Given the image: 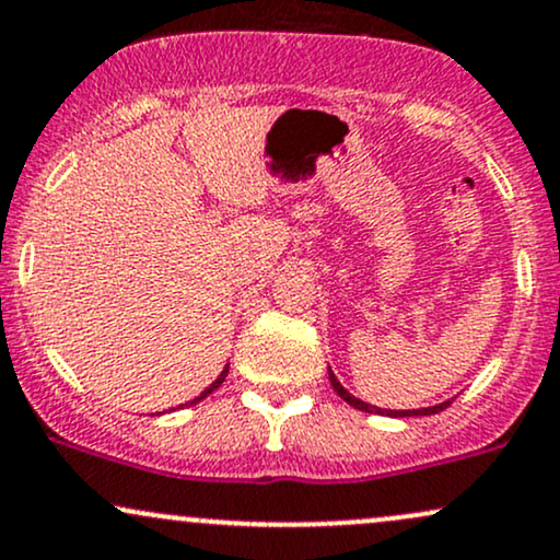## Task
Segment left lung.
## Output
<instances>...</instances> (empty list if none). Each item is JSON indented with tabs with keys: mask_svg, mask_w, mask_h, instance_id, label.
I'll list each match as a JSON object with an SVG mask.
<instances>
[{
	"mask_svg": "<svg viewBox=\"0 0 560 560\" xmlns=\"http://www.w3.org/2000/svg\"><path fill=\"white\" fill-rule=\"evenodd\" d=\"M330 383H332V387H335V393H338V396L343 398L346 404H351L353 409H359V411H366V413H387V417H430V413H438V411L448 409V406H451V400H445V404L430 406V409H413V411H385V409H377V406H370V404H364V400L353 398L351 393H348L346 387L340 385L338 380H335V374H332V372H330Z\"/></svg>",
	"mask_w": 560,
	"mask_h": 560,
	"instance_id": "1",
	"label": "left lung"
}]
</instances>
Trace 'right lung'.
Instances as JSON below:
<instances>
[{
	"label": "right lung",
	"mask_w": 560,
	"mask_h": 560,
	"mask_svg": "<svg viewBox=\"0 0 560 560\" xmlns=\"http://www.w3.org/2000/svg\"><path fill=\"white\" fill-rule=\"evenodd\" d=\"M228 370H230V366H225V370H222V374H220V377H217V380H214V383H212V385H209V387H207V390H203L199 398H194V400H190V404H186V406H194V404H199V400H203V398H207V396H209V393H212V390H217V387H220L222 383H225V377H228Z\"/></svg>",
	"instance_id": "obj_1"
}]
</instances>
